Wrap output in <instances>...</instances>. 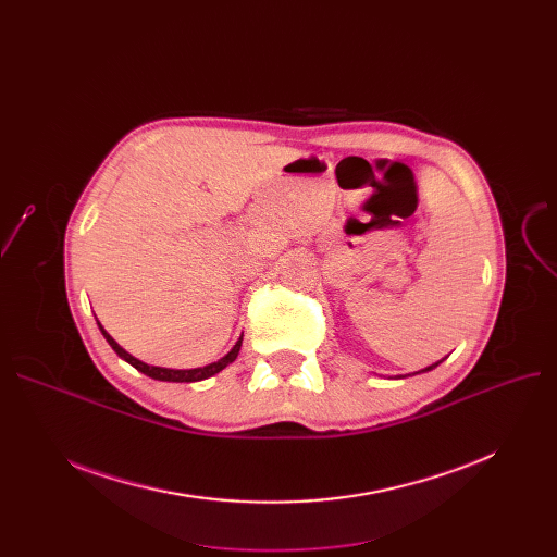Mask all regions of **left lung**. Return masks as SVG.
Instances as JSON below:
<instances>
[{
	"instance_id": "left-lung-1",
	"label": "left lung",
	"mask_w": 557,
	"mask_h": 557,
	"mask_svg": "<svg viewBox=\"0 0 557 557\" xmlns=\"http://www.w3.org/2000/svg\"><path fill=\"white\" fill-rule=\"evenodd\" d=\"M437 363H441V361H437ZM437 363H433V366H429V368H424V370H422V372H426V370H433V368H435V366H437Z\"/></svg>"
}]
</instances>
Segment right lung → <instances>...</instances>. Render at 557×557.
<instances>
[{
    "mask_svg": "<svg viewBox=\"0 0 557 557\" xmlns=\"http://www.w3.org/2000/svg\"><path fill=\"white\" fill-rule=\"evenodd\" d=\"M99 330H101V334L106 336V341L110 343V347L114 349L116 355H120L124 361H128L135 370L144 372L146 376L158 379V382H202V379H208V376L221 372L225 366H230L234 359H237L239 349H242V341H244V338H239L237 345H234V347L230 349V352H227L221 361H216V363H210V366H205V368H194V370H169V368H156V366H146V363L137 361L135 357H131V355L126 352L124 347L116 345V343L112 341V336H110L101 325H99Z\"/></svg>",
    "mask_w": 557,
    "mask_h": 557,
    "instance_id": "add662e5",
    "label": "right lung"
}]
</instances>
